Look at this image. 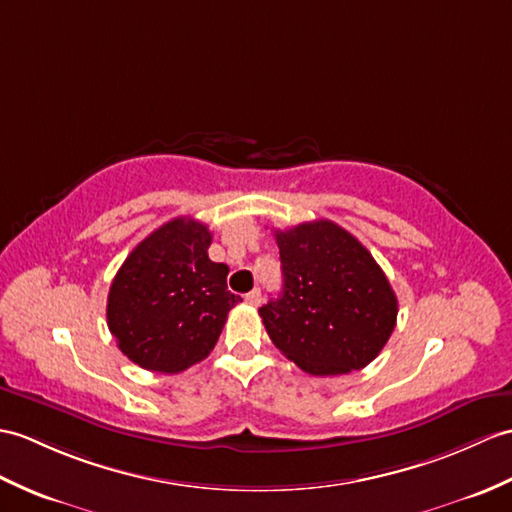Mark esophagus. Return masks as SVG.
<instances>
[{
  "mask_svg": "<svg viewBox=\"0 0 512 512\" xmlns=\"http://www.w3.org/2000/svg\"><path fill=\"white\" fill-rule=\"evenodd\" d=\"M246 303H248V305H259V303H261V290L255 288L253 292H248V294H246Z\"/></svg>",
  "mask_w": 512,
  "mask_h": 512,
  "instance_id": "34e87169",
  "label": "esophagus"
}]
</instances>
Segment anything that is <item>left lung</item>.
<instances>
[{
  "instance_id": "8db88e82",
  "label": "left lung",
  "mask_w": 512,
  "mask_h": 512,
  "mask_svg": "<svg viewBox=\"0 0 512 512\" xmlns=\"http://www.w3.org/2000/svg\"><path fill=\"white\" fill-rule=\"evenodd\" d=\"M275 237L283 292L259 307L275 347L318 377L371 364L397 323V296L373 255L331 220Z\"/></svg>"
}]
</instances>
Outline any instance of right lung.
Segmentation results:
<instances>
[{
  "mask_svg": "<svg viewBox=\"0 0 512 512\" xmlns=\"http://www.w3.org/2000/svg\"><path fill=\"white\" fill-rule=\"evenodd\" d=\"M211 231L174 218L126 257L111 283L106 320L130 362L181 373L216 347L227 314L242 299L227 288V264L211 261Z\"/></svg>",
  "mask_w": 512,
  "mask_h": 512,
  "instance_id": "right-lung-1",
  "label": "right lung"
}]
</instances>
